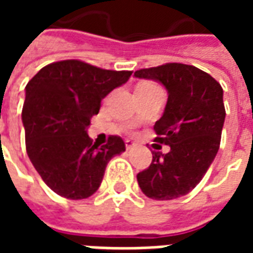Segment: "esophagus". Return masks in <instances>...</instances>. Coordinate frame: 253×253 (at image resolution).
<instances>
[{
  "label": "esophagus",
  "mask_w": 253,
  "mask_h": 253,
  "mask_svg": "<svg viewBox=\"0 0 253 253\" xmlns=\"http://www.w3.org/2000/svg\"><path fill=\"white\" fill-rule=\"evenodd\" d=\"M126 149L127 150H131V149H134V146H135V143L132 142V141H128V139H127L126 142Z\"/></svg>",
  "instance_id": "34e87169"
}]
</instances>
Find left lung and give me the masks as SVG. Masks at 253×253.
I'll return each instance as SVG.
<instances>
[{
  "mask_svg": "<svg viewBox=\"0 0 253 253\" xmlns=\"http://www.w3.org/2000/svg\"><path fill=\"white\" fill-rule=\"evenodd\" d=\"M134 76L159 81L168 90L154 141L170 148L167 154L154 152L148 169L137 175L138 184L156 201L180 198L199 184L217 156L226 115L223 90L210 74L184 63L141 69Z\"/></svg>",
  "mask_w": 253,
  "mask_h": 253,
  "instance_id": "8db88e82",
  "label": "left lung"
}]
</instances>
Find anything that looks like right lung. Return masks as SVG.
Here are the masks:
<instances>
[{
    "label": "right lung",
    "mask_w": 253,
    "mask_h": 253,
    "mask_svg": "<svg viewBox=\"0 0 253 253\" xmlns=\"http://www.w3.org/2000/svg\"><path fill=\"white\" fill-rule=\"evenodd\" d=\"M131 73L66 59L44 66L27 84L21 114L27 154L55 194L67 199L93 195L108 161L126 150L116 135L103 146L92 143L86 128L101 100Z\"/></svg>",
    "instance_id": "obj_1"
}]
</instances>
